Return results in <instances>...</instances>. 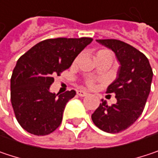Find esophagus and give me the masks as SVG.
<instances>
[{
    "mask_svg": "<svg viewBox=\"0 0 158 158\" xmlns=\"http://www.w3.org/2000/svg\"><path fill=\"white\" fill-rule=\"evenodd\" d=\"M77 94L81 97H85V96L88 95V93L84 91V90H79V91H77Z\"/></svg>",
    "mask_w": 158,
    "mask_h": 158,
    "instance_id": "1",
    "label": "esophagus"
}]
</instances>
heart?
<instances>
[{"instance_id": "heart-1", "label": "heart", "mask_w": 158, "mask_h": 158, "mask_svg": "<svg viewBox=\"0 0 158 158\" xmlns=\"http://www.w3.org/2000/svg\"><path fill=\"white\" fill-rule=\"evenodd\" d=\"M107 52H109L108 50H100L97 52V55H100V54H102V53H107ZM96 55V56H97ZM87 85H88V86L89 87H93L94 86V81L93 80H89L88 82H87Z\"/></svg>"}]
</instances>
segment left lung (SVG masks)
<instances>
[{"mask_svg":"<svg viewBox=\"0 0 158 158\" xmlns=\"http://www.w3.org/2000/svg\"><path fill=\"white\" fill-rule=\"evenodd\" d=\"M111 49L119 62L118 76L109 85L108 94H115L117 102L102 103L92 114L100 130L118 133L131 126L143 112L150 93L153 71L147 56L129 44L117 40H96Z\"/></svg>","mask_w":158,"mask_h":158,"instance_id":"8db88e82","label":"left lung"}]
</instances>
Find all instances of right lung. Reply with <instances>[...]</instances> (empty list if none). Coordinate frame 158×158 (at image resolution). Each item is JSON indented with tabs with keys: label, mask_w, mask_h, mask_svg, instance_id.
<instances>
[{
	"label": "right lung",
	"mask_w": 158,
	"mask_h": 158,
	"mask_svg": "<svg viewBox=\"0 0 158 158\" xmlns=\"http://www.w3.org/2000/svg\"><path fill=\"white\" fill-rule=\"evenodd\" d=\"M91 38L50 39L38 43L17 61L10 78V101L19 125L28 133L48 135L61 124L75 91L50 92L54 76L68 69Z\"/></svg>",
	"instance_id": "obj_1"
}]
</instances>
